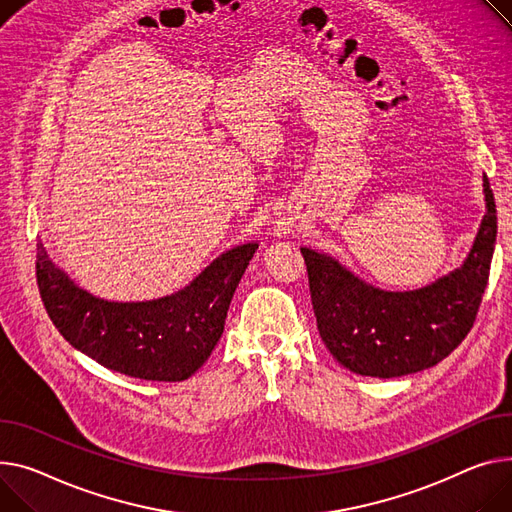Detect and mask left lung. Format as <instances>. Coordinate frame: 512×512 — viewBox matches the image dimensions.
Wrapping results in <instances>:
<instances>
[{
  "label": "left lung",
  "mask_w": 512,
  "mask_h": 512,
  "mask_svg": "<svg viewBox=\"0 0 512 512\" xmlns=\"http://www.w3.org/2000/svg\"><path fill=\"white\" fill-rule=\"evenodd\" d=\"M486 214L463 265L405 292L381 290L327 253L300 247L319 335L362 377L393 379L445 360L473 327L496 245V203L484 175Z\"/></svg>",
  "instance_id": "8db88e82"
}]
</instances>
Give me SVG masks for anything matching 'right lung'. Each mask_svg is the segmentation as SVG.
Returning a JSON list of instances; mask_svg holds the SVG:
<instances>
[{"instance_id": "1", "label": "right lung", "mask_w": 512, "mask_h": 512, "mask_svg": "<svg viewBox=\"0 0 512 512\" xmlns=\"http://www.w3.org/2000/svg\"><path fill=\"white\" fill-rule=\"evenodd\" d=\"M257 243L216 257L185 288L152 300L119 302L80 288L37 243V282L59 333L100 366L144 381H185L220 342L232 294Z\"/></svg>"}]
</instances>
